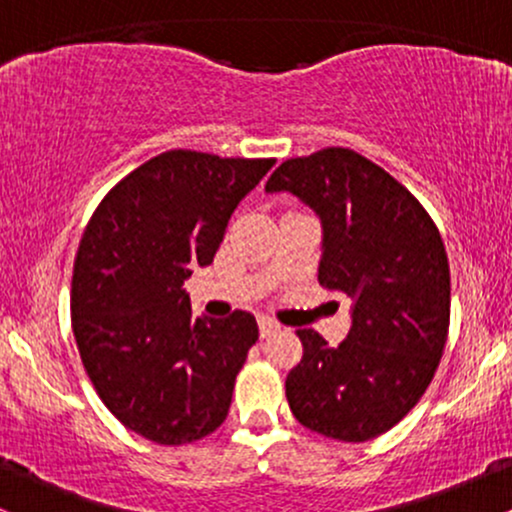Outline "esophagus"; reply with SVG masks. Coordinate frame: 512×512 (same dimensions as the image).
<instances>
[{"label":"esophagus","mask_w":512,"mask_h":512,"mask_svg":"<svg viewBox=\"0 0 512 512\" xmlns=\"http://www.w3.org/2000/svg\"><path fill=\"white\" fill-rule=\"evenodd\" d=\"M257 325H260L262 337H272V334H276V332L281 330L279 322L272 320V317H260V320H257Z\"/></svg>","instance_id":"34e87169"}]
</instances>
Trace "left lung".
<instances>
[{
    "instance_id": "obj_1",
    "label": "left lung",
    "mask_w": 512,
    "mask_h": 512,
    "mask_svg": "<svg viewBox=\"0 0 512 512\" xmlns=\"http://www.w3.org/2000/svg\"><path fill=\"white\" fill-rule=\"evenodd\" d=\"M264 190L291 192L320 216L317 279L351 303L339 346L296 332L293 416L344 443L383 436L424 397L448 342L450 267L438 226L402 182L342 146L289 158Z\"/></svg>"
}]
</instances>
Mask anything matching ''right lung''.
<instances>
[{
  "instance_id": "1",
  "label": "right lung",
  "mask_w": 512,
  "mask_h": 512,
  "mask_svg": "<svg viewBox=\"0 0 512 512\" xmlns=\"http://www.w3.org/2000/svg\"><path fill=\"white\" fill-rule=\"evenodd\" d=\"M274 163L166 151L88 221L72 276L76 346L110 414L151 443H195L226 421L257 322L245 310L192 317L182 284L214 262L238 202Z\"/></svg>"
}]
</instances>
